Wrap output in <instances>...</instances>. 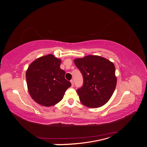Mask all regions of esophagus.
Here are the masks:
<instances>
[{"mask_svg": "<svg viewBox=\"0 0 147 147\" xmlns=\"http://www.w3.org/2000/svg\"><path fill=\"white\" fill-rule=\"evenodd\" d=\"M71 83L72 87H74V80H71Z\"/></svg>", "mask_w": 147, "mask_h": 147, "instance_id": "34e87169", "label": "esophagus"}]
</instances>
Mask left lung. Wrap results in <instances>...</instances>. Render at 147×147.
Here are the masks:
<instances>
[{"label": "left lung", "instance_id": "obj_1", "mask_svg": "<svg viewBox=\"0 0 147 147\" xmlns=\"http://www.w3.org/2000/svg\"><path fill=\"white\" fill-rule=\"evenodd\" d=\"M74 62L84 79L83 86L76 91L82 104L96 108L108 102L117 84L114 64L102 57L92 55L77 58Z\"/></svg>", "mask_w": 147, "mask_h": 147}]
</instances>
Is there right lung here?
Returning a JSON list of instances; mask_svg holds the SVG:
<instances>
[{"instance_id":"1","label":"right lung","mask_w":147,"mask_h":147,"mask_svg":"<svg viewBox=\"0 0 147 147\" xmlns=\"http://www.w3.org/2000/svg\"><path fill=\"white\" fill-rule=\"evenodd\" d=\"M61 60L49 54L30 65L26 73L28 89L34 101L44 106L55 105L63 98L71 84L65 78Z\"/></svg>"}]
</instances>
